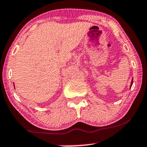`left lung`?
<instances>
[{
	"instance_id": "obj_1",
	"label": "left lung",
	"mask_w": 147,
	"mask_h": 147,
	"mask_svg": "<svg viewBox=\"0 0 147 147\" xmlns=\"http://www.w3.org/2000/svg\"><path fill=\"white\" fill-rule=\"evenodd\" d=\"M132 84H133V79H132V80H131V86H130V88H131V87Z\"/></svg>"
}]
</instances>
